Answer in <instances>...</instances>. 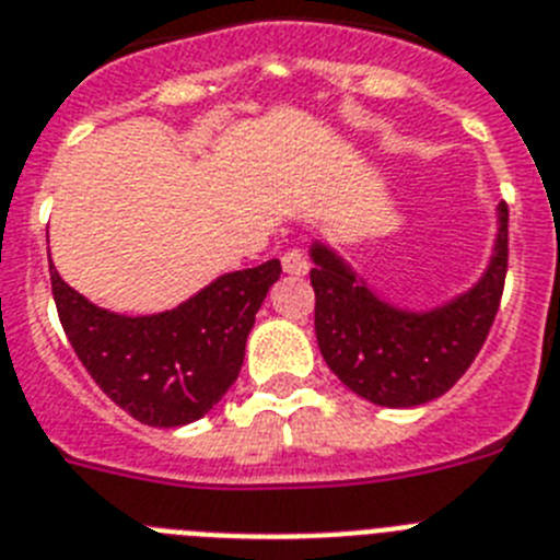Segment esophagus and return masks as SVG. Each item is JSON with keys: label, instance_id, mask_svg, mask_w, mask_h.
I'll use <instances>...</instances> for the list:
<instances>
[{"label": "esophagus", "instance_id": "obj_1", "mask_svg": "<svg viewBox=\"0 0 560 560\" xmlns=\"http://www.w3.org/2000/svg\"><path fill=\"white\" fill-rule=\"evenodd\" d=\"M281 267H284L287 276H307L310 261L301 250H287L284 256H281Z\"/></svg>", "mask_w": 560, "mask_h": 560}]
</instances>
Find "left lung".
Returning a JSON list of instances; mask_svg holds the SVG:
<instances>
[{"instance_id":"1","label":"left lung","mask_w":560,"mask_h":560,"mask_svg":"<svg viewBox=\"0 0 560 560\" xmlns=\"http://www.w3.org/2000/svg\"><path fill=\"white\" fill-rule=\"evenodd\" d=\"M315 338L338 381L383 408L442 397L482 349L508 276V206H495V240L482 276L434 307L381 295L329 242L310 247Z\"/></svg>"}]
</instances>
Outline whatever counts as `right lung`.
<instances>
[{"label": "right lung", "instance_id": "obj_1", "mask_svg": "<svg viewBox=\"0 0 560 560\" xmlns=\"http://www.w3.org/2000/svg\"><path fill=\"white\" fill-rule=\"evenodd\" d=\"M279 276V259H270L217 276L172 310L124 315L72 290L50 259L52 299L78 361L112 402L154 428L188 425L225 397Z\"/></svg>", "mask_w": 560, "mask_h": 560}]
</instances>
